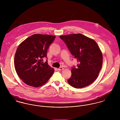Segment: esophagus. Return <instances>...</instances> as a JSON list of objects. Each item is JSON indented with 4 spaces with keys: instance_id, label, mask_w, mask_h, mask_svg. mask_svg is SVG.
<instances>
[{
    "instance_id": "obj_1",
    "label": "esophagus",
    "mask_w": 120,
    "mask_h": 120,
    "mask_svg": "<svg viewBox=\"0 0 120 120\" xmlns=\"http://www.w3.org/2000/svg\"><path fill=\"white\" fill-rule=\"evenodd\" d=\"M64 69L63 68H59L58 69V70H59V71H60V70H63Z\"/></svg>"
}]
</instances>
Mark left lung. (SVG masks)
<instances>
[{
	"label": "left lung",
	"instance_id": "left-lung-1",
	"mask_svg": "<svg viewBox=\"0 0 120 120\" xmlns=\"http://www.w3.org/2000/svg\"><path fill=\"white\" fill-rule=\"evenodd\" d=\"M74 58L77 68L72 67L70 85L82 88L92 84L98 78L103 64V55L97 42L81 34L60 35Z\"/></svg>",
	"mask_w": 120,
	"mask_h": 120
}]
</instances>
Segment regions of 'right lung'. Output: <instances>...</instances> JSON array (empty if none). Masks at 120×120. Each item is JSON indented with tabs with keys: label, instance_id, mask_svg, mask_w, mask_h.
Listing matches in <instances>:
<instances>
[{
	"label": "right lung",
	"instance_id": "right-lung-1",
	"mask_svg": "<svg viewBox=\"0 0 120 120\" xmlns=\"http://www.w3.org/2000/svg\"><path fill=\"white\" fill-rule=\"evenodd\" d=\"M55 36L34 34L26 39L18 47L14 66L19 77L28 86L38 87L49 80L54 70L43 58Z\"/></svg>",
	"mask_w": 120,
	"mask_h": 120
}]
</instances>
